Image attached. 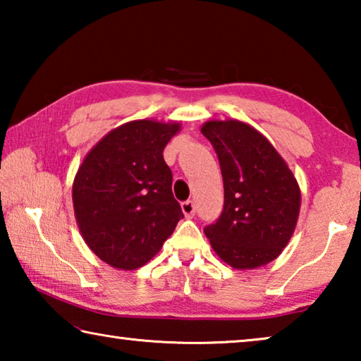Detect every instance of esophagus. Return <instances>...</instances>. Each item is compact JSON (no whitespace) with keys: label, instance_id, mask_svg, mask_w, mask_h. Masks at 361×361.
<instances>
[{"label":"esophagus","instance_id":"1","mask_svg":"<svg viewBox=\"0 0 361 361\" xmlns=\"http://www.w3.org/2000/svg\"><path fill=\"white\" fill-rule=\"evenodd\" d=\"M181 210L185 213L186 218H192L194 213H195V207L192 200H186V202L181 204Z\"/></svg>","mask_w":361,"mask_h":361}]
</instances>
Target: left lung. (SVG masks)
Wrapping results in <instances>:
<instances>
[{"label":"left lung","instance_id":"obj_1","mask_svg":"<svg viewBox=\"0 0 361 361\" xmlns=\"http://www.w3.org/2000/svg\"><path fill=\"white\" fill-rule=\"evenodd\" d=\"M200 132L216 151L224 185L219 218L204 228L234 269H256L282 253L295 232L301 191L271 142L242 121H209Z\"/></svg>","mask_w":361,"mask_h":361}]
</instances>
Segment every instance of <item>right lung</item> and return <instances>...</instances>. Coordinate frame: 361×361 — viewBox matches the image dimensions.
Here are the masks:
<instances>
[{
    "instance_id": "obj_1",
    "label": "right lung",
    "mask_w": 361,
    "mask_h": 361,
    "mask_svg": "<svg viewBox=\"0 0 361 361\" xmlns=\"http://www.w3.org/2000/svg\"><path fill=\"white\" fill-rule=\"evenodd\" d=\"M178 122L140 119L108 132L73 181L76 223L87 247L116 269L146 264L185 216L164 148Z\"/></svg>"
}]
</instances>
